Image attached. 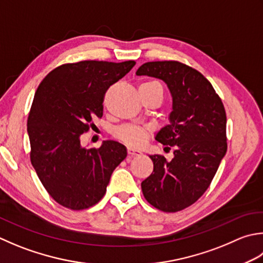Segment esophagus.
Segmentation results:
<instances>
[{"label":"esophagus","mask_w":263,"mask_h":263,"mask_svg":"<svg viewBox=\"0 0 263 263\" xmlns=\"http://www.w3.org/2000/svg\"><path fill=\"white\" fill-rule=\"evenodd\" d=\"M127 154L130 157H135V156H139L141 155V152L139 149L132 148V147H127Z\"/></svg>","instance_id":"1"}]
</instances>
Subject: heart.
<instances>
[{"mask_svg": "<svg viewBox=\"0 0 263 263\" xmlns=\"http://www.w3.org/2000/svg\"><path fill=\"white\" fill-rule=\"evenodd\" d=\"M143 84H156L159 85L157 82H147ZM115 136L117 139L128 146L132 147H140L145 143L147 139V132L145 128L135 125H126L117 128L115 131Z\"/></svg>", "mask_w": 263, "mask_h": 263, "instance_id": "obj_1", "label": "heart"}]
</instances>
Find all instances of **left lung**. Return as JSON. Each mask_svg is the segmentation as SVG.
Wrapping results in <instances>:
<instances>
[{"label": "left lung", "mask_w": 263, "mask_h": 263, "mask_svg": "<svg viewBox=\"0 0 263 263\" xmlns=\"http://www.w3.org/2000/svg\"><path fill=\"white\" fill-rule=\"evenodd\" d=\"M136 74L165 82L172 96L170 123L155 139L174 147L173 158L149 156L154 171L141 182V189L154 208L178 212L206 192L226 155L224 107L212 84L198 70L179 61L146 63Z\"/></svg>", "instance_id": "8db88e82"}]
</instances>
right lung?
Here are the masks:
<instances>
[{"label":"right lung","instance_id":"add662e5","mask_svg":"<svg viewBox=\"0 0 263 263\" xmlns=\"http://www.w3.org/2000/svg\"><path fill=\"white\" fill-rule=\"evenodd\" d=\"M135 65L133 60L65 64L36 90L27 121L30 162L50 196L67 209L80 211L99 202L112 171L127 155L125 146L112 140L87 149L81 135L102 117L108 87Z\"/></svg>","mask_w":263,"mask_h":263}]
</instances>
